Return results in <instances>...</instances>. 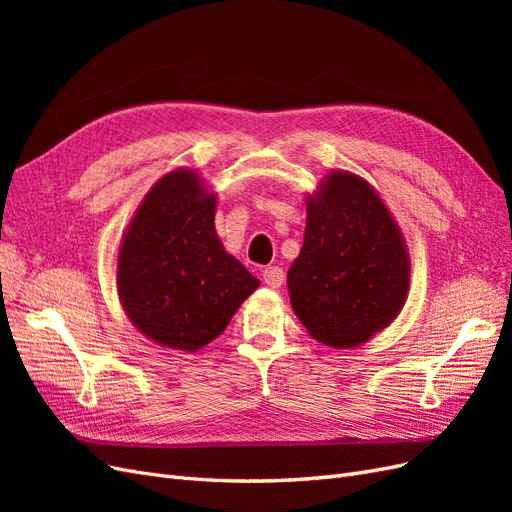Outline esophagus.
<instances>
[{
	"instance_id": "34e87169",
	"label": "esophagus",
	"mask_w": 512,
	"mask_h": 512,
	"mask_svg": "<svg viewBox=\"0 0 512 512\" xmlns=\"http://www.w3.org/2000/svg\"><path fill=\"white\" fill-rule=\"evenodd\" d=\"M286 280V273L282 267H267L262 271V282H265L269 288H280Z\"/></svg>"
}]
</instances>
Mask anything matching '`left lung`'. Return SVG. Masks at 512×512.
Masks as SVG:
<instances>
[{
    "instance_id": "1",
    "label": "left lung",
    "mask_w": 512,
    "mask_h": 512,
    "mask_svg": "<svg viewBox=\"0 0 512 512\" xmlns=\"http://www.w3.org/2000/svg\"><path fill=\"white\" fill-rule=\"evenodd\" d=\"M410 260L399 230L369 183L331 173L307 200L305 241L288 271L294 314L318 342L359 346L406 301Z\"/></svg>"
}]
</instances>
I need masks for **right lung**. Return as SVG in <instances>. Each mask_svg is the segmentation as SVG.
Returning a JSON list of instances; mask_svg holds the SVG:
<instances>
[{"instance_id":"add662e5","label":"right lung","mask_w":512,"mask_h":512,"mask_svg":"<svg viewBox=\"0 0 512 512\" xmlns=\"http://www.w3.org/2000/svg\"><path fill=\"white\" fill-rule=\"evenodd\" d=\"M215 196L192 170L162 177L121 243L117 288L130 320L153 342L198 350L218 337L258 280L215 235Z\"/></svg>"}]
</instances>
